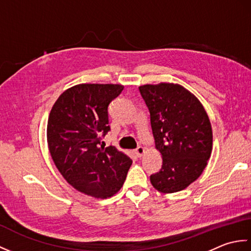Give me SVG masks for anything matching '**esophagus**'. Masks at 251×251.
Segmentation results:
<instances>
[{"instance_id": "1", "label": "esophagus", "mask_w": 251, "mask_h": 251, "mask_svg": "<svg viewBox=\"0 0 251 251\" xmlns=\"http://www.w3.org/2000/svg\"><path fill=\"white\" fill-rule=\"evenodd\" d=\"M145 152H146V149L143 148V147H138L137 149H136V151H135V153L137 154V156H142L143 154H145Z\"/></svg>"}]
</instances>
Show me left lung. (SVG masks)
<instances>
[{
  "label": "left lung",
  "instance_id": "1",
  "mask_svg": "<svg viewBox=\"0 0 251 251\" xmlns=\"http://www.w3.org/2000/svg\"><path fill=\"white\" fill-rule=\"evenodd\" d=\"M139 90L163 158L161 170L150 176L151 183L161 193L182 191L200 177L210 158L209 117L196 96L179 84H146Z\"/></svg>",
  "mask_w": 251,
  "mask_h": 251
}]
</instances>
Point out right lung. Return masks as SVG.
<instances>
[{"label": "right lung", "instance_id": "right-lung-1", "mask_svg": "<svg viewBox=\"0 0 251 251\" xmlns=\"http://www.w3.org/2000/svg\"><path fill=\"white\" fill-rule=\"evenodd\" d=\"M124 86L78 84L66 89L52 105L47 145L57 169L74 189L95 199L121 190L132 161L101 141L110 130L108 106Z\"/></svg>", "mask_w": 251, "mask_h": 251}]
</instances>
